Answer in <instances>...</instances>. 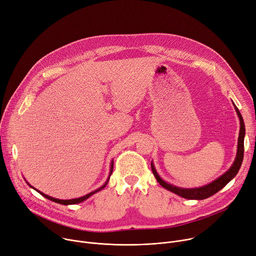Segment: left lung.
<instances>
[{
	"label": "left lung",
	"mask_w": 256,
	"mask_h": 256,
	"mask_svg": "<svg viewBox=\"0 0 256 256\" xmlns=\"http://www.w3.org/2000/svg\"><path fill=\"white\" fill-rule=\"evenodd\" d=\"M234 104V102H233ZM237 115L240 120V131H239V137H238V146H237V154L234 162L230 166V168L224 173L222 176H220L218 179L214 180L212 183L206 184L202 187H196V188H182L175 185L170 184L166 181H164L160 176L158 174L156 170L154 168V162H152V173L156 179V181L166 190L171 191L183 198H187V200H206V198L210 197L212 195L218 192L220 189H222L226 184H228L239 172L241 168L242 162H243V156H244V137H245V125L243 118L237 106L234 104Z\"/></svg>",
	"instance_id": "8db88e82"
}]
</instances>
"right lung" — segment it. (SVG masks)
Returning a JSON list of instances; mask_svg holds the SVG:
<instances>
[{
  "instance_id": "right-lung-1",
  "label": "right lung",
  "mask_w": 256,
  "mask_h": 256,
  "mask_svg": "<svg viewBox=\"0 0 256 256\" xmlns=\"http://www.w3.org/2000/svg\"><path fill=\"white\" fill-rule=\"evenodd\" d=\"M112 166H114V160H112V162H110V174H108V179H106V181L104 182V184L102 185V186H100V188H98L96 190H94V191H92V192H90V193H88V194H86V195H84V196H82V197H78V198H73V200H58V198H54V197H52V196H48V195H46V194H44V193H42V192H40V190H38V189H36L34 186H32L30 183H28L27 181H26V183L30 185L32 188H34V190H36L40 194H42L44 197H46V198H48V200H52V202H56V204H63V206H69V204H80V202H84V200H86L88 198H90L92 195H94V193H96V192H98V191H100L102 189H104L106 186V184H108V180H110V175H112Z\"/></svg>"
}]
</instances>
